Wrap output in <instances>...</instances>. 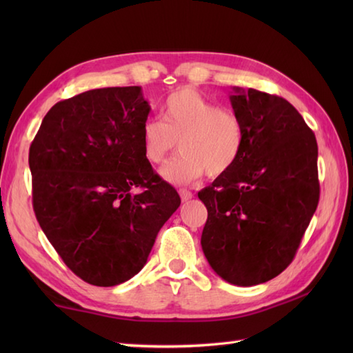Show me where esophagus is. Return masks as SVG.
Masks as SVG:
<instances>
[{
    "label": "esophagus",
    "instance_id": "esophagus-1",
    "mask_svg": "<svg viewBox=\"0 0 353 353\" xmlns=\"http://www.w3.org/2000/svg\"><path fill=\"white\" fill-rule=\"evenodd\" d=\"M179 194H181L182 201H188L194 197V194L191 191H186V190H181V191H179Z\"/></svg>",
    "mask_w": 353,
    "mask_h": 353
}]
</instances>
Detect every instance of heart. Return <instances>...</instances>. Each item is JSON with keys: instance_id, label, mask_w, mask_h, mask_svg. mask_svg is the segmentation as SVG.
Here are the masks:
<instances>
[{"instance_id": "b5f03b06", "label": "heart", "mask_w": 353, "mask_h": 353, "mask_svg": "<svg viewBox=\"0 0 353 353\" xmlns=\"http://www.w3.org/2000/svg\"><path fill=\"white\" fill-rule=\"evenodd\" d=\"M162 121L148 119L141 130L142 156L150 165H161L176 152L182 154L161 170L174 185L196 182L208 172L220 177L235 167L245 144V127L234 110L223 109L188 86L165 99Z\"/></svg>"}]
</instances>
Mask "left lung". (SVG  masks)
Listing matches in <instances>:
<instances>
[{"label":"left lung","instance_id":"obj_1","mask_svg":"<svg viewBox=\"0 0 353 353\" xmlns=\"http://www.w3.org/2000/svg\"><path fill=\"white\" fill-rule=\"evenodd\" d=\"M230 103L245 144L235 167L199 192L208 209L201 249L221 279L252 287L294 259L319 205V148L282 97L234 88Z\"/></svg>","mask_w":353,"mask_h":353}]
</instances>
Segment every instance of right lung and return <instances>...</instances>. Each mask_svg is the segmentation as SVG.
Listing matches in <instances>:
<instances>
[{
  "mask_svg": "<svg viewBox=\"0 0 353 353\" xmlns=\"http://www.w3.org/2000/svg\"><path fill=\"white\" fill-rule=\"evenodd\" d=\"M150 104L141 86L56 103L28 153L39 226L74 274L97 287L129 281L181 197L141 148Z\"/></svg>",
  "mask_w": 353,
  "mask_h": 353,
  "instance_id": "right-lung-1",
  "label": "right lung"
}]
</instances>
